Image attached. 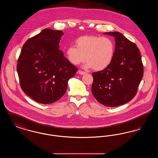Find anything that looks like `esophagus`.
Instances as JSON below:
<instances>
[{
	"mask_svg": "<svg viewBox=\"0 0 158 158\" xmlns=\"http://www.w3.org/2000/svg\"><path fill=\"white\" fill-rule=\"evenodd\" d=\"M78 72H79V73L80 75H85V74L86 73V72H84V71H82V70H79L78 71Z\"/></svg>",
	"mask_w": 158,
	"mask_h": 158,
	"instance_id": "1",
	"label": "esophagus"
}]
</instances>
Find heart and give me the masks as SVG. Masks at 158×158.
Masks as SVG:
<instances>
[{
  "label": "heart",
  "instance_id": "b5f03b06",
  "mask_svg": "<svg viewBox=\"0 0 158 158\" xmlns=\"http://www.w3.org/2000/svg\"><path fill=\"white\" fill-rule=\"evenodd\" d=\"M75 45L69 46L66 50L68 61L77 65L86 59L85 68L102 70L111 63L115 54V43L111 38L85 35L78 38Z\"/></svg>",
  "mask_w": 158,
  "mask_h": 158
}]
</instances>
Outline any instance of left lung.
<instances>
[{"instance_id":"left-lung-1","label":"left lung","mask_w":158,"mask_h":158,"mask_svg":"<svg viewBox=\"0 0 158 158\" xmlns=\"http://www.w3.org/2000/svg\"><path fill=\"white\" fill-rule=\"evenodd\" d=\"M104 34L115 37V54L108 67L92 73V92L102 105L117 106L135 97L143 77V63L134 43L119 32Z\"/></svg>"}]
</instances>
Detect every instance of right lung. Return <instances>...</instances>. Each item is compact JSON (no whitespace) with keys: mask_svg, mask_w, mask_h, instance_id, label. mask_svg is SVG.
<instances>
[{"mask_svg":"<svg viewBox=\"0 0 158 158\" xmlns=\"http://www.w3.org/2000/svg\"><path fill=\"white\" fill-rule=\"evenodd\" d=\"M63 35L61 31L44 29L25 43L19 56L16 69L21 89L39 103L58 101L77 70L59 50Z\"/></svg>","mask_w":158,"mask_h":158,"instance_id":"obj_1","label":"right lung"}]
</instances>
